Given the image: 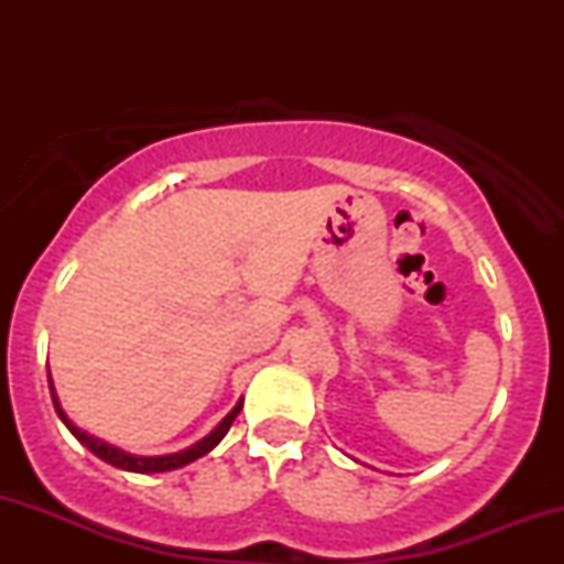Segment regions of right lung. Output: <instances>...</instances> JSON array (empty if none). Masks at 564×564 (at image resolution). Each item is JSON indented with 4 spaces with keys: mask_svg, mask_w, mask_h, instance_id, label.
Returning <instances> with one entry per match:
<instances>
[{
    "mask_svg": "<svg viewBox=\"0 0 564 564\" xmlns=\"http://www.w3.org/2000/svg\"><path fill=\"white\" fill-rule=\"evenodd\" d=\"M47 377H50V373H47ZM50 392H53V403H55L57 416H61V422L68 426L70 435L79 440L84 448H89L97 458H102V462H108L116 469L140 471V475H153V471H172V469L185 467V464L196 462V458H200V456H206V453H209L212 448H217L219 440L228 435V430L232 426V422H236V416L241 413V408H243V403H236V408H232L228 416H225L223 422H219L204 440L193 443L191 448L177 451V453H166V456H134V453H127V451L116 448V445H108L106 440H97L93 435H87V432H82L79 426L70 422V419L66 416V411H63L61 403H57L53 379H50Z\"/></svg>",
    "mask_w": 564,
    "mask_h": 564,
    "instance_id": "obj_1",
    "label": "right lung"
}]
</instances>
